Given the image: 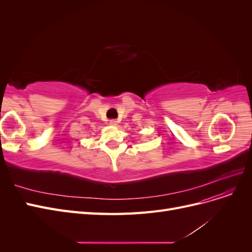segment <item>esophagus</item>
<instances>
[{"mask_svg":"<svg viewBox=\"0 0 252 252\" xmlns=\"http://www.w3.org/2000/svg\"><path fill=\"white\" fill-rule=\"evenodd\" d=\"M110 125H112V126H116V125H118V121L117 120H110Z\"/></svg>","mask_w":252,"mask_h":252,"instance_id":"esophagus-1","label":"esophagus"}]
</instances>
